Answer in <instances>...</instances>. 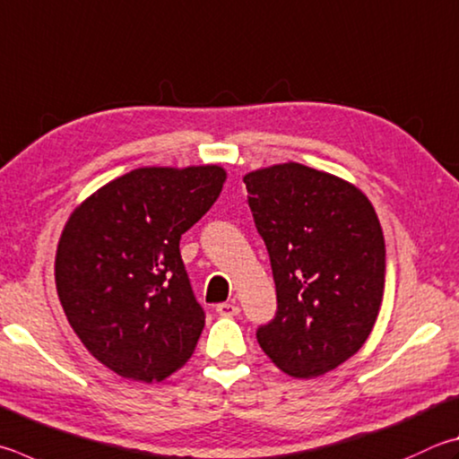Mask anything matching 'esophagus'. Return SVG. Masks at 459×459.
<instances>
[{"instance_id": "obj_1", "label": "esophagus", "mask_w": 459, "mask_h": 459, "mask_svg": "<svg viewBox=\"0 0 459 459\" xmlns=\"http://www.w3.org/2000/svg\"><path fill=\"white\" fill-rule=\"evenodd\" d=\"M216 313H219L221 316H235L240 313V309L235 303H221V305H216Z\"/></svg>"}]
</instances>
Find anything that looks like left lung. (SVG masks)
<instances>
[{"instance_id": "1", "label": "left lung", "mask_w": 459, "mask_h": 459, "mask_svg": "<svg viewBox=\"0 0 459 459\" xmlns=\"http://www.w3.org/2000/svg\"><path fill=\"white\" fill-rule=\"evenodd\" d=\"M255 227L271 258L274 319L256 341L281 371L316 377L359 351L379 315L385 240L359 188L289 162L248 172Z\"/></svg>"}]
</instances>
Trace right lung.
I'll return each mask as SVG.
<instances>
[{"mask_svg": "<svg viewBox=\"0 0 459 459\" xmlns=\"http://www.w3.org/2000/svg\"><path fill=\"white\" fill-rule=\"evenodd\" d=\"M224 178L214 164L136 169L96 190L65 222L57 297L88 351L122 377L162 381L193 355L204 311L180 237L214 204Z\"/></svg>", "mask_w": 459, "mask_h": 459, "instance_id": "add662e5", "label": "right lung"}]
</instances>
